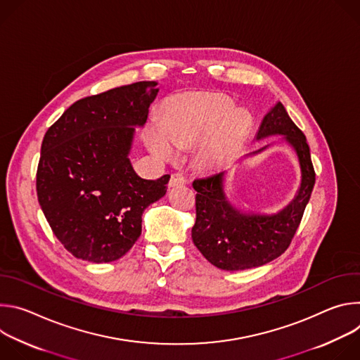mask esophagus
Instances as JSON below:
<instances>
[{"label":"esophagus","mask_w":360,"mask_h":360,"mask_svg":"<svg viewBox=\"0 0 360 360\" xmlns=\"http://www.w3.org/2000/svg\"><path fill=\"white\" fill-rule=\"evenodd\" d=\"M185 182H186L185 175L181 174V172H175V174H172V176L169 179V188H175V186L184 185Z\"/></svg>","instance_id":"esophagus-1"}]
</instances>
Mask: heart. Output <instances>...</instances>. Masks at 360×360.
Wrapping results in <instances>:
<instances>
[{"label": "heart", "instance_id": "1", "mask_svg": "<svg viewBox=\"0 0 360 360\" xmlns=\"http://www.w3.org/2000/svg\"><path fill=\"white\" fill-rule=\"evenodd\" d=\"M249 129V115L235 110L228 96L212 92L185 94L167 105L162 125H149L146 143L155 155L169 160L176 157V148L202 143L198 162L207 169H217L233 160Z\"/></svg>", "mask_w": 360, "mask_h": 360}]
</instances>
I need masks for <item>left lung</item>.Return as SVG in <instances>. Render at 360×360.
Listing matches in <instances>:
<instances>
[{
	"mask_svg": "<svg viewBox=\"0 0 360 360\" xmlns=\"http://www.w3.org/2000/svg\"><path fill=\"white\" fill-rule=\"evenodd\" d=\"M275 135H282L295 150L300 168V184L293 199L276 214L246 212L236 208L225 192L226 172L195 179L192 184L196 191L192 240L205 258L219 269L243 271L276 259L288 249L311 199L315 171L309 145L281 102H276L264 117L256 141ZM268 146L249 153L246 158L258 155Z\"/></svg>",
	"mask_w": 360,
	"mask_h": 360,
	"instance_id": "left-lung-1",
	"label": "left lung"
}]
</instances>
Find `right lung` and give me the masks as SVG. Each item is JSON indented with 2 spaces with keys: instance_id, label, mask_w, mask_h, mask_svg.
<instances>
[{
  "instance_id": "1",
  "label": "right lung",
  "mask_w": 360,
  "mask_h": 360,
  "mask_svg": "<svg viewBox=\"0 0 360 360\" xmlns=\"http://www.w3.org/2000/svg\"><path fill=\"white\" fill-rule=\"evenodd\" d=\"M157 85L139 81L82 98L44 136L38 202L78 259H120L141 235L143 211L167 193L169 175L143 179L129 160L135 128L145 125Z\"/></svg>"
}]
</instances>
